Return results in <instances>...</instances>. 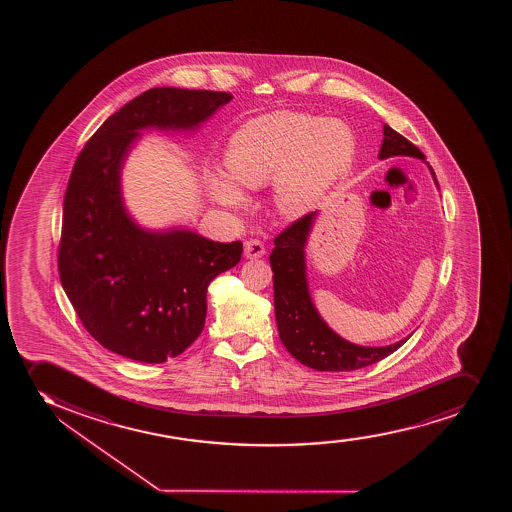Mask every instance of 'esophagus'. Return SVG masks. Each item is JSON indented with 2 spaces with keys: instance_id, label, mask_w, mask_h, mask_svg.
Segmentation results:
<instances>
[{
  "instance_id": "34e87169",
  "label": "esophagus",
  "mask_w": 512,
  "mask_h": 512,
  "mask_svg": "<svg viewBox=\"0 0 512 512\" xmlns=\"http://www.w3.org/2000/svg\"><path fill=\"white\" fill-rule=\"evenodd\" d=\"M265 253V244L259 241V239H249V241H246V244H244V256H246V258H261V256H265Z\"/></svg>"
}]
</instances>
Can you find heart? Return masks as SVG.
I'll return each mask as SVG.
<instances>
[{
    "mask_svg": "<svg viewBox=\"0 0 512 512\" xmlns=\"http://www.w3.org/2000/svg\"><path fill=\"white\" fill-rule=\"evenodd\" d=\"M353 153L352 130L340 119L271 112L249 121L230 138L225 152L229 176L215 172L210 188L220 203L239 206L244 194L237 186L261 188L277 175L273 201L278 212L299 217L347 172Z\"/></svg>",
    "mask_w": 512,
    "mask_h": 512,
    "instance_id": "obj_1",
    "label": "heart"
}]
</instances>
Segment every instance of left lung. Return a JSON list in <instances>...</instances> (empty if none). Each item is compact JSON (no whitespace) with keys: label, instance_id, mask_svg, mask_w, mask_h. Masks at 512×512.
Instances as JSON below:
<instances>
[{"label":"left lung","instance_id":"left-lung-1","mask_svg":"<svg viewBox=\"0 0 512 512\" xmlns=\"http://www.w3.org/2000/svg\"><path fill=\"white\" fill-rule=\"evenodd\" d=\"M393 155L425 159V155L412 141L406 140L405 136L384 124V140L379 159H388ZM314 215L316 213H307L297 218L273 239L275 247L270 254V265L273 270L275 318L280 340L300 364L316 371H355L376 364L398 350L406 340L389 347H359L333 333L319 318L307 290L304 261V246Z\"/></svg>","mask_w":512,"mask_h":512}]
</instances>
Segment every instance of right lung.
Returning a JSON list of instances; mask_svg holds the SVG:
<instances>
[{
  "instance_id": "add662e5",
  "label": "right lung",
  "mask_w": 512,
  "mask_h": 512,
  "mask_svg": "<svg viewBox=\"0 0 512 512\" xmlns=\"http://www.w3.org/2000/svg\"><path fill=\"white\" fill-rule=\"evenodd\" d=\"M230 99L229 92L213 90H147L104 121L73 165L58 247L59 280L83 328L126 359L160 364L201 335L206 288L241 261L242 242L136 227L121 201V164L141 128L188 130Z\"/></svg>"
}]
</instances>
